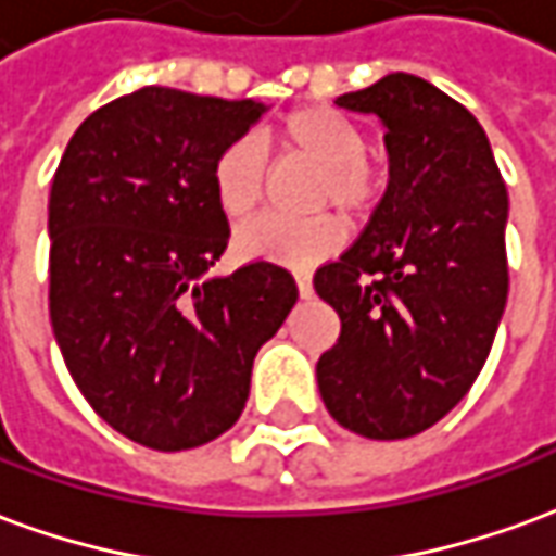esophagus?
Wrapping results in <instances>:
<instances>
[{
	"label": "esophagus",
	"instance_id": "34e87169",
	"mask_svg": "<svg viewBox=\"0 0 556 556\" xmlns=\"http://www.w3.org/2000/svg\"><path fill=\"white\" fill-rule=\"evenodd\" d=\"M294 282H298V294H301L303 301H309V298H313V279L306 277V274H298Z\"/></svg>",
	"mask_w": 556,
	"mask_h": 556
}]
</instances>
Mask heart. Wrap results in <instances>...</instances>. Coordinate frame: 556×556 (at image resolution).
I'll return each mask as SVG.
<instances>
[{"instance_id":"1","label":"heart","mask_w":556,"mask_h":556,"mask_svg":"<svg viewBox=\"0 0 556 556\" xmlns=\"http://www.w3.org/2000/svg\"><path fill=\"white\" fill-rule=\"evenodd\" d=\"M277 142L289 157L313 166L306 205L337 207L342 217H361L381 193V175L366 151V137L349 115L330 106H301L282 118ZM267 157L253 139H235L211 166V187L219 211L229 219L253 217L265 199ZM337 223L325 214L309 219L258 217L235 235V250L250 262L309 267L337 250Z\"/></svg>"}]
</instances>
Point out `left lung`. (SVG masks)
I'll list each match as a JSON object with an SVG mask.
<instances>
[{
  "instance_id": "1",
  "label": "left lung",
  "mask_w": 556,
  "mask_h": 556,
  "mask_svg": "<svg viewBox=\"0 0 556 556\" xmlns=\"http://www.w3.org/2000/svg\"><path fill=\"white\" fill-rule=\"evenodd\" d=\"M337 103L381 118L390 184L354 247L315 270L342 321L315 375L339 426L399 441L485 366L509 291V195L482 125L426 79L387 74Z\"/></svg>"
}]
</instances>
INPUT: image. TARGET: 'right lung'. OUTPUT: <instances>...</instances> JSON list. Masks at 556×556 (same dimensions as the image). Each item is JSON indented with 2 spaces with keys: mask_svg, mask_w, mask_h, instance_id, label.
<instances>
[{
  "mask_svg": "<svg viewBox=\"0 0 556 556\" xmlns=\"http://www.w3.org/2000/svg\"><path fill=\"white\" fill-rule=\"evenodd\" d=\"M267 113L181 89L125 94L67 142L50 190V321L79 393L130 441L178 453L241 417L298 286L253 262L211 277L229 219L211 166Z\"/></svg>",
  "mask_w": 556,
  "mask_h": 556,
  "instance_id": "1",
  "label": "right lung"
}]
</instances>
